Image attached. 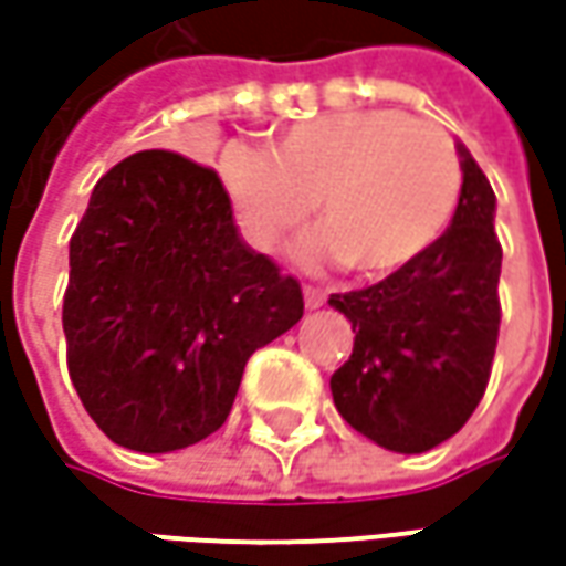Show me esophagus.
<instances>
[{"label": "esophagus", "mask_w": 566, "mask_h": 566, "mask_svg": "<svg viewBox=\"0 0 566 566\" xmlns=\"http://www.w3.org/2000/svg\"><path fill=\"white\" fill-rule=\"evenodd\" d=\"M302 295H305V308H321V305H324V298H327V293H324V290H317V286H305Z\"/></svg>", "instance_id": "esophagus-1"}]
</instances>
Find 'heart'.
Listing matches in <instances>:
<instances>
[{"label": "heart", "instance_id": "heart-1", "mask_svg": "<svg viewBox=\"0 0 566 566\" xmlns=\"http://www.w3.org/2000/svg\"><path fill=\"white\" fill-rule=\"evenodd\" d=\"M220 182L258 249L273 251L315 210L305 264L343 261L387 276L431 249L453 220L463 166L444 128L400 109H349L293 125L273 150L232 147Z\"/></svg>", "mask_w": 566, "mask_h": 566}]
</instances>
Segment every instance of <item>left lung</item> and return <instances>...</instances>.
Wrapping results in <instances>:
<instances>
[{
  "mask_svg": "<svg viewBox=\"0 0 566 566\" xmlns=\"http://www.w3.org/2000/svg\"><path fill=\"white\" fill-rule=\"evenodd\" d=\"M460 205L444 235L368 290L331 295L353 324V356L331 375L339 416L394 453L453 438L485 394L497 346L501 242L491 182L457 144Z\"/></svg>",
  "mask_w": 566,
  "mask_h": 566,
  "instance_id": "1",
  "label": "left lung"
}]
</instances>
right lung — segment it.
<instances>
[{
  "instance_id": "add662e5",
  "label": "right lung",
  "mask_w": 566,
  "mask_h": 566,
  "mask_svg": "<svg viewBox=\"0 0 566 566\" xmlns=\"http://www.w3.org/2000/svg\"><path fill=\"white\" fill-rule=\"evenodd\" d=\"M305 312L245 245L213 169L169 150L116 164L69 242V375L113 444L172 453L227 422L245 361Z\"/></svg>"
}]
</instances>
